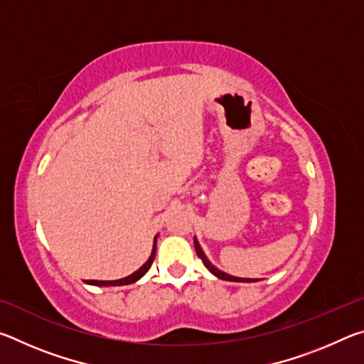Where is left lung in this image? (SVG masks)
Returning a JSON list of instances; mask_svg holds the SVG:
<instances>
[{
	"instance_id": "1",
	"label": "left lung",
	"mask_w": 364,
	"mask_h": 364,
	"mask_svg": "<svg viewBox=\"0 0 364 364\" xmlns=\"http://www.w3.org/2000/svg\"><path fill=\"white\" fill-rule=\"evenodd\" d=\"M194 247H196V254H197V257L200 258L202 260V263L205 264L207 267V269L210 271L212 274H215L217 276V278H220V279H223V281H234V282H254V279H245V278H234V276H230V274H226V273H223V271H220L218 268H215L213 264L208 262V258L205 257V254L204 252H202V249H200V245H199V242H197V239H194ZM257 281V279H255Z\"/></svg>"
}]
</instances>
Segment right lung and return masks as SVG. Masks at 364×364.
<instances>
[{
	"instance_id": "obj_1",
	"label": "right lung",
	"mask_w": 364,
	"mask_h": 364,
	"mask_svg": "<svg viewBox=\"0 0 364 364\" xmlns=\"http://www.w3.org/2000/svg\"><path fill=\"white\" fill-rule=\"evenodd\" d=\"M156 239H154V247H152V254L149 257V260H147L138 271H134L133 274L127 276V278H123V279H117V281H86V282H88V284H93V286H125V284H133V282H136L139 278H143L147 271H149L154 258H156Z\"/></svg>"
}]
</instances>
